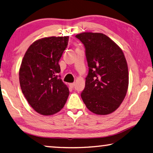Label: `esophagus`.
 I'll return each mask as SVG.
<instances>
[{
  "instance_id": "1",
  "label": "esophagus",
  "mask_w": 153,
  "mask_h": 153,
  "mask_svg": "<svg viewBox=\"0 0 153 153\" xmlns=\"http://www.w3.org/2000/svg\"><path fill=\"white\" fill-rule=\"evenodd\" d=\"M68 85H69V87L71 88H74L75 87V83H70Z\"/></svg>"
}]
</instances>
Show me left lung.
Returning a JSON list of instances; mask_svg holds the SVG:
<instances>
[{
    "label": "left lung",
    "instance_id": "1",
    "mask_svg": "<svg viewBox=\"0 0 153 153\" xmlns=\"http://www.w3.org/2000/svg\"><path fill=\"white\" fill-rule=\"evenodd\" d=\"M76 37L85 47L89 73L81 98L88 109L107 115L119 108L128 91V64L121 48L102 33H82Z\"/></svg>",
    "mask_w": 153,
    "mask_h": 153
}]
</instances>
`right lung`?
<instances>
[{
	"instance_id": "1",
	"label": "right lung",
	"mask_w": 153,
	"mask_h": 153,
	"mask_svg": "<svg viewBox=\"0 0 153 153\" xmlns=\"http://www.w3.org/2000/svg\"><path fill=\"white\" fill-rule=\"evenodd\" d=\"M68 36H50L32 44L21 62L19 82L30 105L44 116L63 108L69 90L58 74L59 61L68 45Z\"/></svg>"
}]
</instances>
